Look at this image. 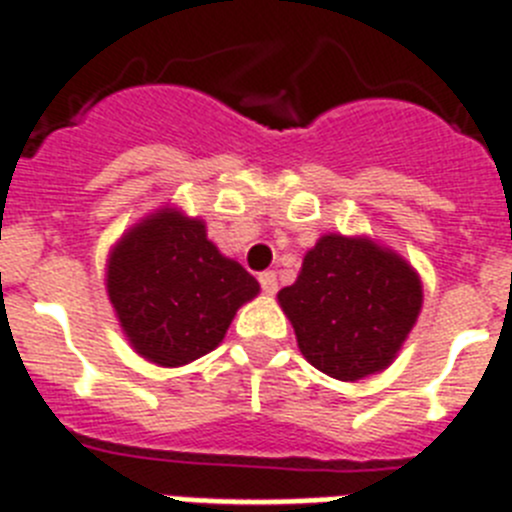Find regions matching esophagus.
I'll use <instances>...</instances> for the list:
<instances>
[{
	"mask_svg": "<svg viewBox=\"0 0 512 512\" xmlns=\"http://www.w3.org/2000/svg\"><path fill=\"white\" fill-rule=\"evenodd\" d=\"M259 282H261V289H264V295H277L279 282L274 271H264V274H259Z\"/></svg>",
	"mask_w": 512,
	"mask_h": 512,
	"instance_id": "1",
	"label": "esophagus"
}]
</instances>
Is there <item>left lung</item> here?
I'll use <instances>...</instances> for the list:
<instances>
[{"mask_svg":"<svg viewBox=\"0 0 512 512\" xmlns=\"http://www.w3.org/2000/svg\"><path fill=\"white\" fill-rule=\"evenodd\" d=\"M277 300L302 356L328 377L356 382L395 361L420 315L423 284L390 248L330 233Z\"/></svg>","mask_w":512,"mask_h":512,"instance_id":"8db88e82","label":"left lung"}]
</instances>
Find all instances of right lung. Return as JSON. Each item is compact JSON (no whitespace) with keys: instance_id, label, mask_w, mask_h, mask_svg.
<instances>
[{"instance_id":"obj_1","label":"right lung","mask_w":512,"mask_h":512,"mask_svg":"<svg viewBox=\"0 0 512 512\" xmlns=\"http://www.w3.org/2000/svg\"><path fill=\"white\" fill-rule=\"evenodd\" d=\"M107 295L143 359L184 366L220 346L259 282L207 241L202 220L164 207L115 243Z\"/></svg>"}]
</instances>
